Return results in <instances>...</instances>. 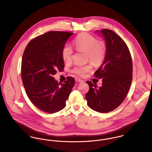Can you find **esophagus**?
<instances>
[{
  "mask_svg": "<svg viewBox=\"0 0 152 152\" xmlns=\"http://www.w3.org/2000/svg\"><path fill=\"white\" fill-rule=\"evenodd\" d=\"M75 80H76V82H80V83L83 82V81L82 79H79V78H76V79H75Z\"/></svg>",
  "mask_w": 152,
  "mask_h": 152,
  "instance_id": "obj_1",
  "label": "esophagus"
}]
</instances>
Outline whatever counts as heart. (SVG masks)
I'll return each instance as SVG.
<instances>
[{"label": "heart", "mask_w": 152, "mask_h": 152, "mask_svg": "<svg viewBox=\"0 0 152 152\" xmlns=\"http://www.w3.org/2000/svg\"><path fill=\"white\" fill-rule=\"evenodd\" d=\"M74 45L78 51L86 52V58L95 66L101 65L105 60L107 48L104 42L98 39L90 34L83 32L79 34L74 40ZM73 51L72 47L66 44L61 50V57L66 62H69L72 58ZM91 64L82 66H76L72 72L79 76H84L92 70Z\"/></svg>", "instance_id": "obj_1"}]
</instances>
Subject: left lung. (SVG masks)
I'll return each instance as SVG.
<instances>
[{"instance_id": "1", "label": "left lung", "mask_w": 152, "mask_h": 152, "mask_svg": "<svg viewBox=\"0 0 152 152\" xmlns=\"http://www.w3.org/2000/svg\"><path fill=\"white\" fill-rule=\"evenodd\" d=\"M107 53L94 77L102 79V86L86 81L89 90L85 95L88 106L93 110L105 113L111 112L125 99L131 86L133 62L129 49L124 41L115 32L103 29Z\"/></svg>"}]
</instances>
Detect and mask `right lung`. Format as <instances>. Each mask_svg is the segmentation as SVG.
I'll list each match as a JSON object with an SVG mask.
<instances>
[{
  "label": "right lung",
  "instance_id": "obj_1",
  "mask_svg": "<svg viewBox=\"0 0 152 152\" xmlns=\"http://www.w3.org/2000/svg\"><path fill=\"white\" fill-rule=\"evenodd\" d=\"M73 32L50 31L31 40L21 63L22 80L26 95L38 109L47 113L63 110L75 85L68 76L63 83L53 77L64 69L61 50Z\"/></svg>",
  "mask_w": 152,
  "mask_h": 152
}]
</instances>
